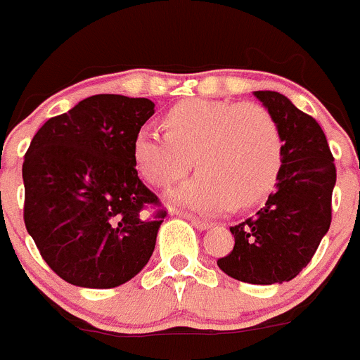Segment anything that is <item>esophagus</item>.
Here are the masks:
<instances>
[{
    "label": "esophagus",
    "mask_w": 360,
    "mask_h": 360,
    "mask_svg": "<svg viewBox=\"0 0 360 360\" xmlns=\"http://www.w3.org/2000/svg\"><path fill=\"white\" fill-rule=\"evenodd\" d=\"M193 224V227L198 229V231H207V229H211V224L209 221H202V219H196V218H187Z\"/></svg>",
    "instance_id": "esophagus-1"
}]
</instances>
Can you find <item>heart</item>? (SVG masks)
<instances>
[{"label": "heart", "instance_id": "obj_1", "mask_svg": "<svg viewBox=\"0 0 360 360\" xmlns=\"http://www.w3.org/2000/svg\"><path fill=\"white\" fill-rule=\"evenodd\" d=\"M165 128L142 126L133 160L146 182L167 187L189 173L195 158L200 174L171 193L174 205L219 214L234 205L250 207L274 187L283 142L265 108L186 98L165 113Z\"/></svg>", "mask_w": 360, "mask_h": 360}]
</instances>
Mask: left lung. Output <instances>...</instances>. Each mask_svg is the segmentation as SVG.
Listing matches in <instances>:
<instances>
[{
	"label": "left lung",
	"instance_id": "1",
	"mask_svg": "<svg viewBox=\"0 0 360 360\" xmlns=\"http://www.w3.org/2000/svg\"><path fill=\"white\" fill-rule=\"evenodd\" d=\"M283 142L276 191L254 218L231 227L234 249L218 259L225 274L250 285L294 279L310 263L332 221L335 164L316 119L278 91H254Z\"/></svg>",
	"mask_w": 360,
	"mask_h": 360
}]
</instances>
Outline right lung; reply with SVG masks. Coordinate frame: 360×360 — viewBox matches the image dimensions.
<instances>
[{
	"instance_id": "obj_1",
	"label": "right lung",
	"mask_w": 360,
	"mask_h": 360,
	"mask_svg": "<svg viewBox=\"0 0 360 360\" xmlns=\"http://www.w3.org/2000/svg\"><path fill=\"white\" fill-rule=\"evenodd\" d=\"M155 113L149 98L91 95L49 119L25 155V225L59 278L113 288L155 250L165 211L142 184L133 139Z\"/></svg>"
}]
</instances>
